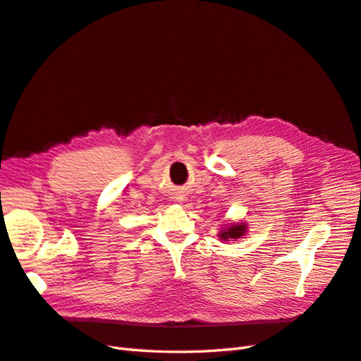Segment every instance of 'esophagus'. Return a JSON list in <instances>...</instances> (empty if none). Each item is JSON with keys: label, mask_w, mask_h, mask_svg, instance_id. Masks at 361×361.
<instances>
[{"label": "esophagus", "mask_w": 361, "mask_h": 361, "mask_svg": "<svg viewBox=\"0 0 361 361\" xmlns=\"http://www.w3.org/2000/svg\"><path fill=\"white\" fill-rule=\"evenodd\" d=\"M176 202H183V197H182V195H176Z\"/></svg>", "instance_id": "esophagus-1"}]
</instances>
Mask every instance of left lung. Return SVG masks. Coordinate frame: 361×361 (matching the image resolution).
<instances>
[{"label":"left lung","instance_id":"8db88e82","mask_svg":"<svg viewBox=\"0 0 361 361\" xmlns=\"http://www.w3.org/2000/svg\"><path fill=\"white\" fill-rule=\"evenodd\" d=\"M248 231V224L247 223H231L221 227V231L218 232V238L220 241H235V239L244 238Z\"/></svg>","mask_w":361,"mask_h":361}]
</instances>
